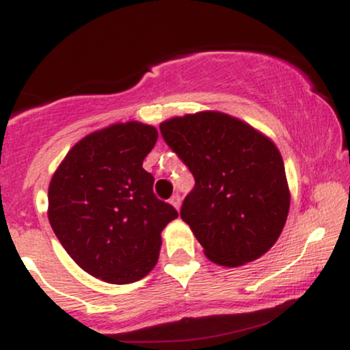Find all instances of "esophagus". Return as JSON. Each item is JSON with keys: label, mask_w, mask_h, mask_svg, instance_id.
<instances>
[{"label": "esophagus", "mask_w": 350, "mask_h": 350, "mask_svg": "<svg viewBox=\"0 0 350 350\" xmlns=\"http://www.w3.org/2000/svg\"><path fill=\"white\" fill-rule=\"evenodd\" d=\"M170 202H171V206H174V207L179 211V207H180V196H179V194H174V196H172V198L170 199Z\"/></svg>", "instance_id": "obj_1"}]
</instances>
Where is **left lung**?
Returning <instances> with one entry per match:
<instances>
[{
  "instance_id": "1",
  "label": "left lung",
  "mask_w": 350,
  "mask_h": 350,
  "mask_svg": "<svg viewBox=\"0 0 350 350\" xmlns=\"http://www.w3.org/2000/svg\"><path fill=\"white\" fill-rule=\"evenodd\" d=\"M159 130L196 179L180 219L207 258L240 267L270 250L290 211V187L276 144L220 111L174 116Z\"/></svg>"
}]
</instances>
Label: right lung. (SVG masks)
<instances>
[{
    "label": "right lung",
    "mask_w": 350,
    "mask_h": 350,
    "mask_svg": "<svg viewBox=\"0 0 350 350\" xmlns=\"http://www.w3.org/2000/svg\"><path fill=\"white\" fill-rule=\"evenodd\" d=\"M156 139L151 124H110L75 143L51 179L52 230L83 271L107 283L144 278L158 263L163 228L178 217L143 170Z\"/></svg>",
    "instance_id": "1"
}]
</instances>
